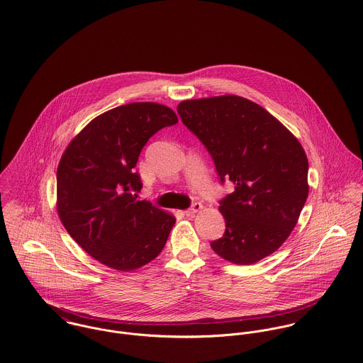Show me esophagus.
<instances>
[{"label": "esophagus", "mask_w": 363, "mask_h": 363, "mask_svg": "<svg viewBox=\"0 0 363 363\" xmlns=\"http://www.w3.org/2000/svg\"><path fill=\"white\" fill-rule=\"evenodd\" d=\"M201 209H202V205L201 203H194L192 205V208H189L188 211H185L184 213H185V216H195L198 212H201Z\"/></svg>", "instance_id": "obj_1"}]
</instances>
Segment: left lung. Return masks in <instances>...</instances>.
Wrapping results in <instances>:
<instances>
[{
  "label": "left lung",
  "instance_id": "8db88e82",
  "mask_svg": "<svg viewBox=\"0 0 363 363\" xmlns=\"http://www.w3.org/2000/svg\"><path fill=\"white\" fill-rule=\"evenodd\" d=\"M177 111L211 152L221 182L234 184V192L220 201L225 231L212 241L213 251L238 265L275 252L308 195L300 142L268 111L238 95L182 101Z\"/></svg>",
  "mask_w": 363,
  "mask_h": 363
}]
</instances>
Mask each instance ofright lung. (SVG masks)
<instances>
[{"mask_svg": "<svg viewBox=\"0 0 363 363\" xmlns=\"http://www.w3.org/2000/svg\"><path fill=\"white\" fill-rule=\"evenodd\" d=\"M175 112L155 102H133L92 119L67 145L57 167V213L74 241L101 264L122 272L152 261L175 218L138 201L135 172L142 148Z\"/></svg>", "mask_w": 363, "mask_h": 363, "instance_id": "add662e5", "label": "right lung"}]
</instances>
